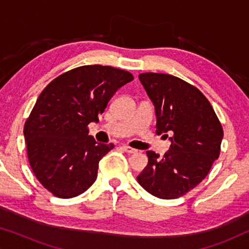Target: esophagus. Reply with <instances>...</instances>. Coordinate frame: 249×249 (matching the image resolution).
<instances>
[{"label":"esophagus","mask_w":249,"mask_h":249,"mask_svg":"<svg viewBox=\"0 0 249 249\" xmlns=\"http://www.w3.org/2000/svg\"><path fill=\"white\" fill-rule=\"evenodd\" d=\"M122 149H124L125 153H128V154H134V153L137 152V149L132 148V147H130V146H128V145H122Z\"/></svg>","instance_id":"obj_1"}]
</instances>
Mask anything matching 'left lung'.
<instances>
[{
  "label": "left lung",
  "instance_id": "left-lung-1",
  "mask_svg": "<svg viewBox=\"0 0 249 249\" xmlns=\"http://www.w3.org/2000/svg\"><path fill=\"white\" fill-rule=\"evenodd\" d=\"M139 80L154 104L156 134L173 135L163 158L146 152L148 163L137 181L153 196L178 198L195 188L219 158L222 125L202 91L185 80L154 72L141 73Z\"/></svg>",
  "mask_w": 249,
  "mask_h": 249
}]
</instances>
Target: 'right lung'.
<instances>
[{
  "label": "right lung",
  "instance_id": "obj_1",
  "mask_svg": "<svg viewBox=\"0 0 249 249\" xmlns=\"http://www.w3.org/2000/svg\"><path fill=\"white\" fill-rule=\"evenodd\" d=\"M132 79L113 67L83 66L60 74L40 93L23 135L34 175L54 196L76 197L95 182L98 163L114 145L97 142L87 125Z\"/></svg>",
  "mask_w": 249,
  "mask_h": 249
}]
</instances>
